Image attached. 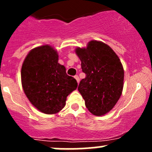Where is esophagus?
Returning <instances> with one entry per match:
<instances>
[{
    "label": "esophagus",
    "mask_w": 152,
    "mask_h": 152,
    "mask_svg": "<svg viewBox=\"0 0 152 152\" xmlns=\"http://www.w3.org/2000/svg\"><path fill=\"white\" fill-rule=\"evenodd\" d=\"M74 78H75V79H76V80L77 81L78 83H79V80H80V79H79V76H78L77 75H76V76H74Z\"/></svg>",
    "instance_id": "obj_1"
}]
</instances>
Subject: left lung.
Returning <instances> with one entry per match:
<instances>
[{
	"instance_id": "1",
	"label": "left lung",
	"mask_w": 152,
	"mask_h": 152,
	"mask_svg": "<svg viewBox=\"0 0 152 152\" xmlns=\"http://www.w3.org/2000/svg\"><path fill=\"white\" fill-rule=\"evenodd\" d=\"M75 51L86 74L78 90L92 114L104 115L114 107L121 96L123 65L114 50L100 41L91 40L87 48H77Z\"/></svg>"
}]
</instances>
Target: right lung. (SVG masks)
Wrapping results in <instances>:
<instances>
[{
  "label": "right lung",
  "mask_w": 152,
  "mask_h": 152,
  "mask_svg": "<svg viewBox=\"0 0 152 152\" xmlns=\"http://www.w3.org/2000/svg\"><path fill=\"white\" fill-rule=\"evenodd\" d=\"M58 53L50 45L32 49L21 68L23 89L29 102L45 114H56L65 106L67 96L77 88L76 79L58 63Z\"/></svg>",
  "instance_id": "obj_1"
}]
</instances>
